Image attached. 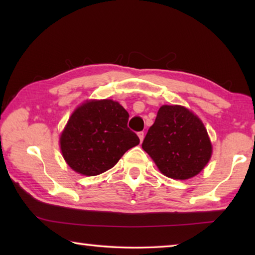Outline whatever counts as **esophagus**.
Returning a JSON list of instances; mask_svg holds the SVG:
<instances>
[{"mask_svg": "<svg viewBox=\"0 0 255 255\" xmlns=\"http://www.w3.org/2000/svg\"><path fill=\"white\" fill-rule=\"evenodd\" d=\"M144 137H145V133L143 132V131H140V132H138V138H139V140H140V143L141 141L144 140Z\"/></svg>", "mask_w": 255, "mask_h": 255, "instance_id": "1", "label": "esophagus"}]
</instances>
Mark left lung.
<instances>
[{
  "instance_id": "obj_1",
  "label": "left lung",
  "mask_w": 255,
  "mask_h": 255,
  "mask_svg": "<svg viewBox=\"0 0 255 255\" xmlns=\"http://www.w3.org/2000/svg\"><path fill=\"white\" fill-rule=\"evenodd\" d=\"M141 147L162 174L174 180L199 174L213 155L204 123L195 112L179 105L159 108Z\"/></svg>"
}]
</instances>
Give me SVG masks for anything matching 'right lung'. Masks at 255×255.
Wrapping results in <instances>:
<instances>
[{
    "label": "right lung",
    "mask_w": 255,
    "mask_h": 255,
    "mask_svg": "<svg viewBox=\"0 0 255 255\" xmlns=\"http://www.w3.org/2000/svg\"><path fill=\"white\" fill-rule=\"evenodd\" d=\"M129 114L118 101L91 99L72 112L59 135L64 159L73 171L99 175L118 163L139 138L127 127Z\"/></svg>",
    "instance_id": "1"
}]
</instances>
